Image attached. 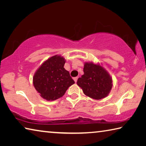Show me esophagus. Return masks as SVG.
Returning a JSON list of instances; mask_svg holds the SVG:
<instances>
[{
	"label": "esophagus",
	"instance_id": "34e87169",
	"mask_svg": "<svg viewBox=\"0 0 146 146\" xmlns=\"http://www.w3.org/2000/svg\"><path fill=\"white\" fill-rule=\"evenodd\" d=\"M73 80H75V82H76V81H77V80H78V77H77V76H76V77H74V78H73Z\"/></svg>",
	"mask_w": 146,
	"mask_h": 146
}]
</instances>
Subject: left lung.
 I'll return each instance as SVG.
<instances>
[{"instance_id":"8db88e82","label":"left lung","mask_w":146,"mask_h":146,"mask_svg":"<svg viewBox=\"0 0 146 146\" xmlns=\"http://www.w3.org/2000/svg\"><path fill=\"white\" fill-rule=\"evenodd\" d=\"M84 73L76 82L82 89L84 93L96 100L106 97L113 86L112 79L107 71L100 65L86 62Z\"/></svg>"}]
</instances>
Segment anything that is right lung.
Wrapping results in <instances>:
<instances>
[{
	"instance_id": "add662e5",
	"label": "right lung",
	"mask_w": 146,
	"mask_h": 146,
	"mask_svg": "<svg viewBox=\"0 0 146 146\" xmlns=\"http://www.w3.org/2000/svg\"><path fill=\"white\" fill-rule=\"evenodd\" d=\"M65 62L63 57L55 55L44 62L36 71L33 78L34 87L44 99H58L75 84L69 71L64 68Z\"/></svg>"
}]
</instances>
